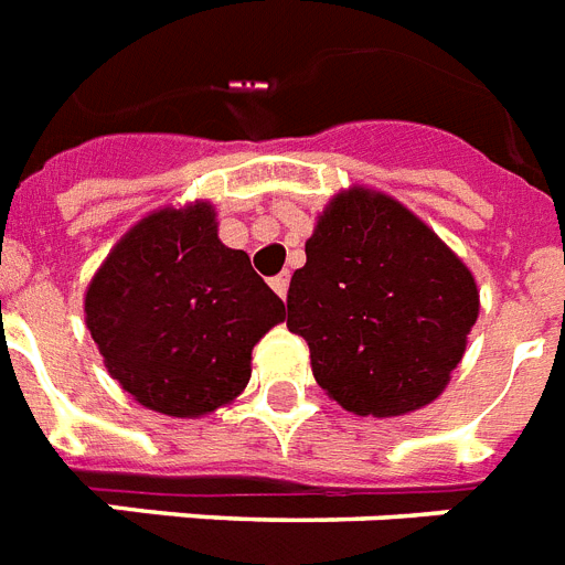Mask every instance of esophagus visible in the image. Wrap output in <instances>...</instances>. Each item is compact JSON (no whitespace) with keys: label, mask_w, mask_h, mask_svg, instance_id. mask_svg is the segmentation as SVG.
Returning <instances> with one entry per match:
<instances>
[{"label":"esophagus","mask_w":565,"mask_h":565,"mask_svg":"<svg viewBox=\"0 0 565 565\" xmlns=\"http://www.w3.org/2000/svg\"><path fill=\"white\" fill-rule=\"evenodd\" d=\"M269 287H273L281 299H287V287H290V273H281V275H275L273 281H269Z\"/></svg>","instance_id":"1"}]
</instances>
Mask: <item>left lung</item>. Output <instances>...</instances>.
I'll return each instance as SVG.
<instances>
[{
  "label": "left lung",
  "mask_w": 565,
  "mask_h": 565,
  "mask_svg": "<svg viewBox=\"0 0 565 565\" xmlns=\"http://www.w3.org/2000/svg\"><path fill=\"white\" fill-rule=\"evenodd\" d=\"M292 273L287 328L305 337L317 384L358 416L434 402L466 352L478 287L460 257L381 193H340Z\"/></svg>",
  "instance_id": "obj_1"
}]
</instances>
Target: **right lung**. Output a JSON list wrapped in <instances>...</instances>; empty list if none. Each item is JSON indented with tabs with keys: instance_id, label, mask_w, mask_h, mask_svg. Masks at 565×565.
Here are the masks:
<instances>
[{
	"instance_id": "1",
	"label": "right lung",
	"mask_w": 565,
	"mask_h": 565,
	"mask_svg": "<svg viewBox=\"0 0 565 565\" xmlns=\"http://www.w3.org/2000/svg\"><path fill=\"white\" fill-rule=\"evenodd\" d=\"M87 328L126 393L167 416H202L243 393L252 349L284 301L246 252L222 246L211 204L158 211L128 231L84 299Z\"/></svg>"
}]
</instances>
